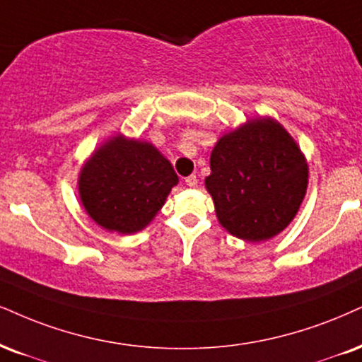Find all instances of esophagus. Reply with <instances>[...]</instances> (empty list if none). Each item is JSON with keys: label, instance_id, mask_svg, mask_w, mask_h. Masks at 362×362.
Returning <instances> with one entry per match:
<instances>
[{"label": "esophagus", "instance_id": "obj_1", "mask_svg": "<svg viewBox=\"0 0 362 362\" xmlns=\"http://www.w3.org/2000/svg\"><path fill=\"white\" fill-rule=\"evenodd\" d=\"M186 185H188L189 188H194V186H198V177H196L194 174H191V176L186 177Z\"/></svg>", "mask_w": 362, "mask_h": 362}]
</instances>
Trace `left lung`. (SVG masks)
I'll list each match as a JSON object with an SVG mask.
<instances>
[{"label": "left lung", "instance_id": "8db88e82", "mask_svg": "<svg viewBox=\"0 0 362 362\" xmlns=\"http://www.w3.org/2000/svg\"><path fill=\"white\" fill-rule=\"evenodd\" d=\"M204 180L218 221L245 242L274 238L300 208L309 168L300 147L275 119L247 120L218 139Z\"/></svg>", "mask_w": 362, "mask_h": 362}]
</instances>
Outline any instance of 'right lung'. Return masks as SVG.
Returning <instances> with one entry per match:
<instances>
[{"label": "right lung", "mask_w": 362, "mask_h": 362, "mask_svg": "<svg viewBox=\"0 0 362 362\" xmlns=\"http://www.w3.org/2000/svg\"><path fill=\"white\" fill-rule=\"evenodd\" d=\"M176 185L171 163L151 142L117 134L83 164L78 194L97 225L131 235L154 220Z\"/></svg>", "instance_id": "1"}]
</instances>
